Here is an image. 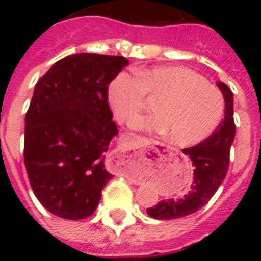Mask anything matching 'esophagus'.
Listing matches in <instances>:
<instances>
[{
	"mask_svg": "<svg viewBox=\"0 0 261 261\" xmlns=\"http://www.w3.org/2000/svg\"><path fill=\"white\" fill-rule=\"evenodd\" d=\"M112 156H116V158H121V154L115 153V154H112Z\"/></svg>",
	"mask_w": 261,
	"mask_h": 261,
	"instance_id": "esophagus-1",
	"label": "esophagus"
}]
</instances>
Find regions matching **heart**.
I'll return each instance as SVG.
<instances>
[{
  "label": "heart",
  "instance_id": "1",
  "mask_svg": "<svg viewBox=\"0 0 261 261\" xmlns=\"http://www.w3.org/2000/svg\"><path fill=\"white\" fill-rule=\"evenodd\" d=\"M108 103L120 123H129L156 98V112L137 117L133 126L166 133L168 142L191 146L204 141L218 128L225 115V96L204 77L183 66L121 71L108 85Z\"/></svg>",
  "mask_w": 261,
  "mask_h": 261
}]
</instances>
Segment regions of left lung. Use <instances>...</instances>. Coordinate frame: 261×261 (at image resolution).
I'll use <instances>...</instances> for the list:
<instances>
[{
    "mask_svg": "<svg viewBox=\"0 0 261 261\" xmlns=\"http://www.w3.org/2000/svg\"><path fill=\"white\" fill-rule=\"evenodd\" d=\"M218 87L225 96V119L206 140L183 149L195 167L191 190L183 197L162 200L153 208H147V214L153 218L174 220L195 213L208 204L227 174L230 149L235 137L234 100L227 85L218 82Z\"/></svg>",
    "mask_w": 261,
    "mask_h": 261,
    "instance_id": "obj_1",
    "label": "left lung"
}]
</instances>
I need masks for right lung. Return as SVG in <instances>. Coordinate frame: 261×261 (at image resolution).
I'll return each mask as SVG.
<instances>
[{
  "mask_svg": "<svg viewBox=\"0 0 261 261\" xmlns=\"http://www.w3.org/2000/svg\"><path fill=\"white\" fill-rule=\"evenodd\" d=\"M128 64L124 56L75 53L36 84L26 112L24 165L32 191L55 216H91L114 177L105 167L117 135L107 91Z\"/></svg>",
  "mask_w": 261,
  "mask_h": 261,
  "instance_id": "right-lung-1",
  "label": "right lung"
}]
</instances>
